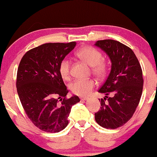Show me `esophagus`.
<instances>
[{
  "mask_svg": "<svg viewBox=\"0 0 157 157\" xmlns=\"http://www.w3.org/2000/svg\"><path fill=\"white\" fill-rule=\"evenodd\" d=\"M88 99H89V98H88V97H80V100H83V101H85V100H88Z\"/></svg>",
  "mask_w": 157,
  "mask_h": 157,
  "instance_id": "obj_1",
  "label": "esophagus"
}]
</instances>
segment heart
<instances>
[{
	"label": "heart",
	"instance_id": "1",
	"mask_svg": "<svg viewBox=\"0 0 157 157\" xmlns=\"http://www.w3.org/2000/svg\"><path fill=\"white\" fill-rule=\"evenodd\" d=\"M77 56L91 66L92 72L99 77L107 74L108 63L102 59V55L99 50L92 46H84L77 52ZM71 62L69 59L64 58L59 65V72L64 80H69L71 77ZM95 86L93 79H77L70 85V89L74 94L80 97L88 96Z\"/></svg>",
	"mask_w": 157,
	"mask_h": 157
}]
</instances>
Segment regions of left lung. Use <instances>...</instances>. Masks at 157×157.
I'll list each match as a JSON object with an SVG mask.
<instances>
[{
  "mask_svg": "<svg viewBox=\"0 0 157 157\" xmlns=\"http://www.w3.org/2000/svg\"><path fill=\"white\" fill-rule=\"evenodd\" d=\"M95 45L111 61V72L98 91L106 96L100 100L95 120L105 128H117L132 117L139 105L144 82L142 68L131 48L119 41L103 40ZM110 93L113 94L111 98L107 97Z\"/></svg>",
  "mask_w": 157,
  "mask_h": 157,
  "instance_id": "obj_1",
  "label": "left lung"
}]
</instances>
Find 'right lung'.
<instances>
[{"label":"right lung","instance_id":"add662e5","mask_svg":"<svg viewBox=\"0 0 157 157\" xmlns=\"http://www.w3.org/2000/svg\"><path fill=\"white\" fill-rule=\"evenodd\" d=\"M75 42L48 43L32 48L23 55L17 72L16 87L27 117L40 130L60 132L68 123L77 96L67 98L68 90L59 72L63 59Z\"/></svg>","mask_w":157,"mask_h":157}]
</instances>
